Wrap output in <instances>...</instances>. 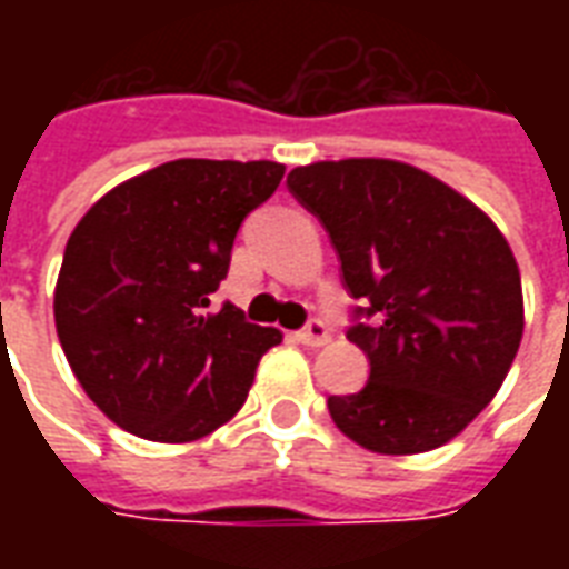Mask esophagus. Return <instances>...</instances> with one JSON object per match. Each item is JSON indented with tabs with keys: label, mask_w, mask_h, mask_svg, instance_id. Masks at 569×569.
Segmentation results:
<instances>
[{
	"label": "esophagus",
	"mask_w": 569,
	"mask_h": 569,
	"mask_svg": "<svg viewBox=\"0 0 569 569\" xmlns=\"http://www.w3.org/2000/svg\"><path fill=\"white\" fill-rule=\"evenodd\" d=\"M296 338L305 347H322L329 341V329H326V322L322 320H310L305 329H298Z\"/></svg>",
	"instance_id": "1"
}]
</instances>
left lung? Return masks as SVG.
<instances>
[{
    "mask_svg": "<svg viewBox=\"0 0 569 569\" xmlns=\"http://www.w3.org/2000/svg\"><path fill=\"white\" fill-rule=\"evenodd\" d=\"M286 186L362 301L347 338L369 357V383L329 396L335 427L378 453L451 441L497 396L525 332L500 228L436 176L387 158L296 167Z\"/></svg>",
    "mask_w": 569,
    "mask_h": 569,
    "instance_id": "left-lung-1",
    "label": "left lung"
}]
</instances>
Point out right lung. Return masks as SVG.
Segmentation results:
<instances>
[{
  "label": "right lung",
  "mask_w": 569,
  "mask_h": 569,
  "mask_svg": "<svg viewBox=\"0 0 569 569\" xmlns=\"http://www.w3.org/2000/svg\"><path fill=\"white\" fill-rule=\"evenodd\" d=\"M283 163L179 158L116 186L69 234L54 289L60 347L91 402L149 441H194L247 402L283 335L210 296Z\"/></svg>",
  "instance_id": "obj_1"
}]
</instances>
